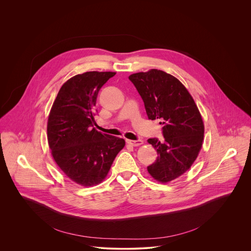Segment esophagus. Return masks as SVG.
I'll list each match as a JSON object with an SVG mask.
<instances>
[{
	"mask_svg": "<svg viewBox=\"0 0 251 251\" xmlns=\"http://www.w3.org/2000/svg\"><path fill=\"white\" fill-rule=\"evenodd\" d=\"M126 142H127V144H129L131 146H134V147H138V146L143 144V141L142 140H135V141H133V140H126Z\"/></svg>",
	"mask_w": 251,
	"mask_h": 251,
	"instance_id": "1",
	"label": "esophagus"
}]
</instances>
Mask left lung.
<instances>
[{
  "label": "left lung",
  "mask_w": 251,
  "mask_h": 251,
  "mask_svg": "<svg viewBox=\"0 0 251 251\" xmlns=\"http://www.w3.org/2000/svg\"><path fill=\"white\" fill-rule=\"evenodd\" d=\"M144 101L151 120L163 126L164 140L148 139L158 153L147 167L149 174L161 183L171 182L187 172L201 149L204 126L198 107L182 82L158 69L129 76Z\"/></svg>",
  "instance_id": "1"
}]
</instances>
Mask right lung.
Here are the masks:
<instances>
[{
	"label": "right lung",
	"mask_w": 251,
	"mask_h": 251,
	"mask_svg": "<svg viewBox=\"0 0 251 251\" xmlns=\"http://www.w3.org/2000/svg\"><path fill=\"white\" fill-rule=\"evenodd\" d=\"M115 75L88 71L71 77L59 89L50 109L48 141L53 160L82 187L100 184L125 146L124 139L93 127L98 92Z\"/></svg>",
	"instance_id": "add662e5"
}]
</instances>
